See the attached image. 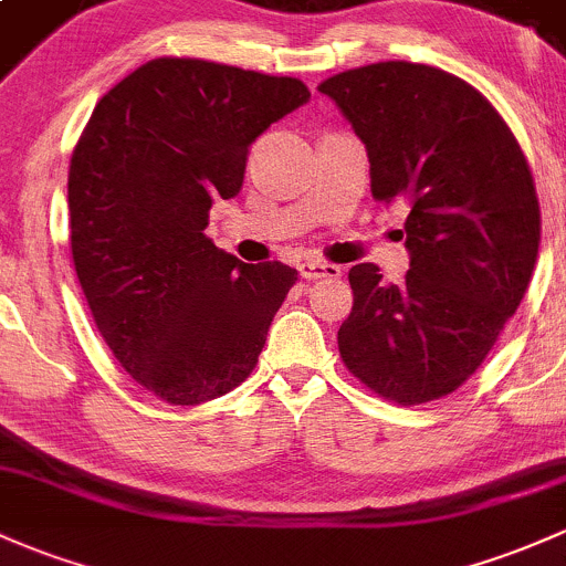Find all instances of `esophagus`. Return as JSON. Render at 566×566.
<instances>
[{"label": "esophagus", "instance_id": "34e87169", "mask_svg": "<svg viewBox=\"0 0 566 566\" xmlns=\"http://www.w3.org/2000/svg\"><path fill=\"white\" fill-rule=\"evenodd\" d=\"M300 272H302V277H307V281H321V277H339V266L326 264V261H315V259L302 261Z\"/></svg>", "mask_w": 566, "mask_h": 566}]
</instances>
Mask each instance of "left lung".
Listing matches in <instances>:
<instances>
[{"label": "left lung", "mask_w": 566, "mask_h": 566, "mask_svg": "<svg viewBox=\"0 0 566 566\" xmlns=\"http://www.w3.org/2000/svg\"><path fill=\"white\" fill-rule=\"evenodd\" d=\"M369 156L373 197L407 202L405 283L350 266L354 310L339 356L399 405L455 391L494 348L526 294L539 248L532 172L502 115L461 77L380 62L318 86Z\"/></svg>", "instance_id": "obj_1"}]
</instances>
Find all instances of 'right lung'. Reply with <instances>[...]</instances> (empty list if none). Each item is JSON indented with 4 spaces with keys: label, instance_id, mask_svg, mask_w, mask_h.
<instances>
[{
    "label": "right lung",
    "instance_id": "right-lung-1",
    "mask_svg": "<svg viewBox=\"0 0 566 566\" xmlns=\"http://www.w3.org/2000/svg\"><path fill=\"white\" fill-rule=\"evenodd\" d=\"M310 99L296 77L154 59L96 102L70 161L77 281L120 367L169 405H202L256 367L296 283L205 234L245 178L248 148Z\"/></svg>",
    "mask_w": 566,
    "mask_h": 566
}]
</instances>
